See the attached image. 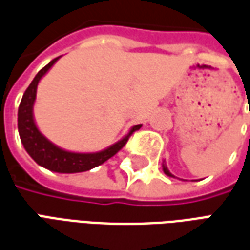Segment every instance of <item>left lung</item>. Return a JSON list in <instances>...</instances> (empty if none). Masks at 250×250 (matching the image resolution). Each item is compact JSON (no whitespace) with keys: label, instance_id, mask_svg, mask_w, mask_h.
I'll use <instances>...</instances> for the list:
<instances>
[{"label":"left lung","instance_id":"1","mask_svg":"<svg viewBox=\"0 0 250 250\" xmlns=\"http://www.w3.org/2000/svg\"><path fill=\"white\" fill-rule=\"evenodd\" d=\"M162 167H163V173L166 174V175H168V177H173V178H175V177H174L173 174H171V173H170V171H168L167 166H166L165 163H162Z\"/></svg>","mask_w":250,"mask_h":250}]
</instances>
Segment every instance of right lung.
Returning a JSON list of instances; mask_svg holds the SVG:
<instances>
[{"label":"right lung","instance_id":"1","mask_svg":"<svg viewBox=\"0 0 250 250\" xmlns=\"http://www.w3.org/2000/svg\"><path fill=\"white\" fill-rule=\"evenodd\" d=\"M59 59L60 57L53 59L48 65L44 66L36 75L33 82L29 84V87L26 88L19 107V134L21 138V143L24 145V148L37 165H40L51 171H55V173H83V171H88L91 168L96 167L105 161H108L111 157H114L115 154L127 143L131 134L134 131L139 130L142 125L131 127L127 135H125L120 141L104 148L102 151L73 152L64 150L62 147L56 146L55 143H52L48 138L41 134V131L36 125L33 105L36 102L39 83Z\"/></svg>","mask_w":250,"mask_h":250}]
</instances>
